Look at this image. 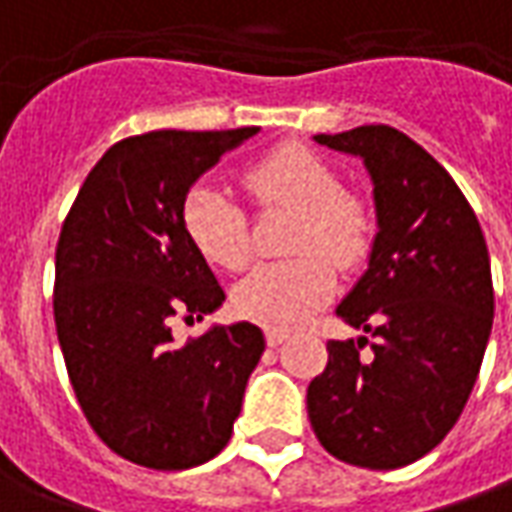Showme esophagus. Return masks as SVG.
Wrapping results in <instances>:
<instances>
[{
	"label": "esophagus",
	"instance_id": "esophagus-1",
	"mask_svg": "<svg viewBox=\"0 0 512 512\" xmlns=\"http://www.w3.org/2000/svg\"><path fill=\"white\" fill-rule=\"evenodd\" d=\"M264 341H267V346H279L287 341V332L284 329H267L264 332Z\"/></svg>",
	"mask_w": 512,
	"mask_h": 512
}]
</instances>
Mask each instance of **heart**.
I'll list each match as a JSON object with an SVG mask.
<instances>
[{
    "label": "heart",
    "instance_id": "heart-1",
    "mask_svg": "<svg viewBox=\"0 0 512 512\" xmlns=\"http://www.w3.org/2000/svg\"><path fill=\"white\" fill-rule=\"evenodd\" d=\"M242 188L259 208L293 211L287 248L296 256L262 264L236 284V312L264 327L290 329L318 310L335 287V268L366 259L375 236L372 205L341 188V174L307 146L284 143L242 171ZM183 228L191 245L222 270L250 262L245 211L228 191L200 183L183 202Z\"/></svg>",
    "mask_w": 512,
    "mask_h": 512
}]
</instances>
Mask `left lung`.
<instances>
[{
	"mask_svg": "<svg viewBox=\"0 0 512 512\" xmlns=\"http://www.w3.org/2000/svg\"><path fill=\"white\" fill-rule=\"evenodd\" d=\"M315 140L363 157L377 236L338 304L369 338L329 341L307 414L335 459L394 471L434 451L471 397L493 327L488 245L454 177L408 135L380 123Z\"/></svg>",
	"mask_w": 512,
	"mask_h": 512,
	"instance_id": "obj_1",
	"label": "left lung"
}]
</instances>
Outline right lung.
Instances as JSON below:
<instances>
[{
	"label": "right lung",
	"mask_w": 512,
	"mask_h": 512,
	"mask_svg": "<svg viewBox=\"0 0 512 512\" xmlns=\"http://www.w3.org/2000/svg\"><path fill=\"white\" fill-rule=\"evenodd\" d=\"M259 126L123 137L87 174L56 245L53 312L72 392L109 451L152 471L214 459L264 352L248 321L177 346L171 318L225 293L183 228L188 188Z\"/></svg>",
	"instance_id": "right-lung-1"
}]
</instances>
